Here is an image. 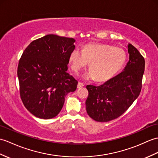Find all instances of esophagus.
<instances>
[{
  "label": "esophagus",
  "mask_w": 158,
  "mask_h": 158,
  "mask_svg": "<svg viewBox=\"0 0 158 158\" xmlns=\"http://www.w3.org/2000/svg\"><path fill=\"white\" fill-rule=\"evenodd\" d=\"M83 86H84V84L83 83H81V82L78 83V84H77V88H78V89H79V88H81Z\"/></svg>",
  "instance_id": "1"
}]
</instances>
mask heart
Returning <instances> with one entry per match:
<instances>
[{
  "label": "heart",
  "mask_w": 158,
  "mask_h": 158,
  "mask_svg": "<svg viewBox=\"0 0 158 158\" xmlns=\"http://www.w3.org/2000/svg\"><path fill=\"white\" fill-rule=\"evenodd\" d=\"M127 59L123 48L106 44L88 43L73 50L69 54V62L72 70L77 74L85 68L89 62V70L85 75L86 79H96L106 81L113 77L123 67Z\"/></svg>",
  "instance_id": "b5f03b06"
}]
</instances>
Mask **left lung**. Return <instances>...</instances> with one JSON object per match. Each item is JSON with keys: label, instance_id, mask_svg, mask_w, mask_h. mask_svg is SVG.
<instances>
[{"label": "left lung", "instance_id": "1", "mask_svg": "<svg viewBox=\"0 0 158 158\" xmlns=\"http://www.w3.org/2000/svg\"><path fill=\"white\" fill-rule=\"evenodd\" d=\"M129 60L124 71L100 86L87 85L86 110L97 122H108L125 112L140 94L145 59L131 44Z\"/></svg>", "mask_w": 158, "mask_h": 158}]
</instances>
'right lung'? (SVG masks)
I'll list each match as a JSON object with an SVG mask.
<instances>
[{"label":"right lung","mask_w":158,"mask_h":158,"mask_svg":"<svg viewBox=\"0 0 158 158\" xmlns=\"http://www.w3.org/2000/svg\"><path fill=\"white\" fill-rule=\"evenodd\" d=\"M73 38L48 34L29 44L17 67L20 96L33 115L43 119L57 116L67 95L78 81L67 72Z\"/></svg>","instance_id":"add662e5"}]
</instances>
